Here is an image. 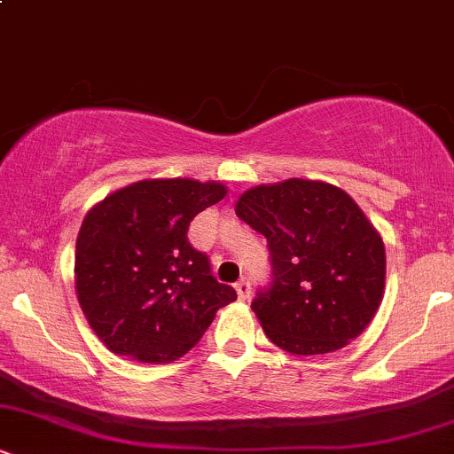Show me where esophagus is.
<instances>
[{"mask_svg":"<svg viewBox=\"0 0 454 454\" xmlns=\"http://www.w3.org/2000/svg\"><path fill=\"white\" fill-rule=\"evenodd\" d=\"M234 290H237L239 299L247 301L249 294H252V284H249L247 279H241V281H237V284H234Z\"/></svg>","mask_w":454,"mask_h":454,"instance_id":"esophagus-1","label":"esophagus"}]
</instances>
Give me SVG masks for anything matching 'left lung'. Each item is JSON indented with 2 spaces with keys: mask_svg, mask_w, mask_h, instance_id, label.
<instances>
[{
  "mask_svg": "<svg viewBox=\"0 0 454 454\" xmlns=\"http://www.w3.org/2000/svg\"><path fill=\"white\" fill-rule=\"evenodd\" d=\"M234 211L267 237L273 284L252 309L275 346L311 356L361 335L382 303L387 252L350 194L286 179L243 192Z\"/></svg>",
  "mask_w": 454,
  "mask_h": 454,
  "instance_id": "1",
  "label": "left lung"
}]
</instances>
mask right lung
Here are the masks:
<instances>
[{
  "instance_id": "add662e5",
  "label": "right lung",
  "mask_w": 454,
  "mask_h": 454,
  "mask_svg": "<svg viewBox=\"0 0 454 454\" xmlns=\"http://www.w3.org/2000/svg\"><path fill=\"white\" fill-rule=\"evenodd\" d=\"M226 194L220 181L145 179L87 211L76 237V296L108 350L140 363L176 361L237 299L187 241L190 222Z\"/></svg>"
}]
</instances>
